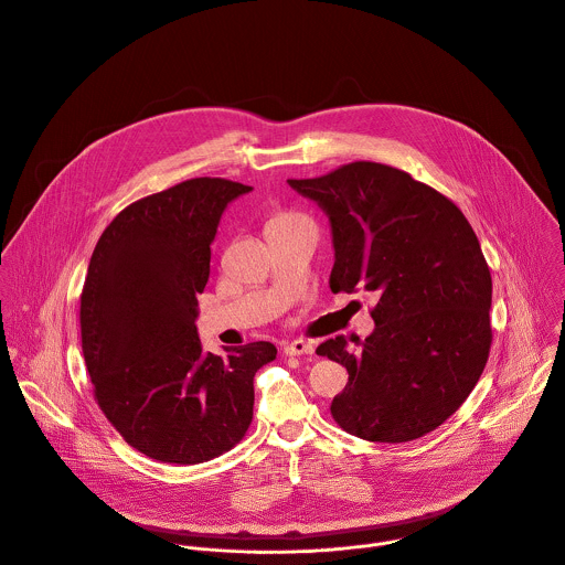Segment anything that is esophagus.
Here are the masks:
<instances>
[{"mask_svg":"<svg viewBox=\"0 0 565 565\" xmlns=\"http://www.w3.org/2000/svg\"><path fill=\"white\" fill-rule=\"evenodd\" d=\"M313 353V347L305 340H294L285 347V355H311Z\"/></svg>","mask_w":565,"mask_h":565,"instance_id":"34e87169","label":"esophagus"}]
</instances>
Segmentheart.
Masks as SVG:
<instances>
[{"label":"heart","mask_w":565,"mask_h":565,"mask_svg":"<svg viewBox=\"0 0 565 565\" xmlns=\"http://www.w3.org/2000/svg\"><path fill=\"white\" fill-rule=\"evenodd\" d=\"M302 216L300 214H294V212H280L276 214L267 225H274V223H287V221H300Z\"/></svg>","instance_id":"1"}]
</instances>
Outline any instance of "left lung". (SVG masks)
<instances>
[{
    "mask_svg": "<svg viewBox=\"0 0 565 565\" xmlns=\"http://www.w3.org/2000/svg\"><path fill=\"white\" fill-rule=\"evenodd\" d=\"M287 182L331 221V291L376 298L375 331L358 349L338 335L316 351L349 371L335 423L373 443L434 431L471 394L493 340L491 271L473 227L451 199L376 162Z\"/></svg>",
    "mask_w": 565,
    "mask_h": 565,
    "instance_id": "left-lung-1",
    "label": "left lung"
}]
</instances>
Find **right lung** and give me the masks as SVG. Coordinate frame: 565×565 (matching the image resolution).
Here are the masks:
<instances>
[{
	"mask_svg": "<svg viewBox=\"0 0 565 565\" xmlns=\"http://www.w3.org/2000/svg\"><path fill=\"white\" fill-rule=\"evenodd\" d=\"M252 186L194 178L127 205L100 234L81 294L94 398L140 454L196 465L230 451L254 414V375L276 347L201 351L196 296L227 203Z\"/></svg>",
	"mask_w": 565,
	"mask_h": 565,
	"instance_id": "add662e5",
	"label": "right lung"
}]
</instances>
